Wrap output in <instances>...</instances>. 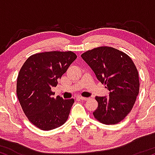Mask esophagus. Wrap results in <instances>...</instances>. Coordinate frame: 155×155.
Returning <instances> with one entry per match:
<instances>
[{"label": "esophagus", "instance_id": "obj_1", "mask_svg": "<svg viewBox=\"0 0 155 155\" xmlns=\"http://www.w3.org/2000/svg\"><path fill=\"white\" fill-rule=\"evenodd\" d=\"M78 98H79V100H81V101H87L88 100L87 97H79Z\"/></svg>", "mask_w": 155, "mask_h": 155}]
</instances>
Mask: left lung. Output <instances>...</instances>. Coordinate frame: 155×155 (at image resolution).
<instances>
[{
    "label": "left lung",
    "instance_id": "obj_1",
    "mask_svg": "<svg viewBox=\"0 0 155 155\" xmlns=\"http://www.w3.org/2000/svg\"><path fill=\"white\" fill-rule=\"evenodd\" d=\"M81 56L110 91L108 97H95L98 106L94 117L105 124L119 123L132 110L139 93V77L134 63L123 51L110 47L94 48Z\"/></svg>",
    "mask_w": 155,
    "mask_h": 155
}]
</instances>
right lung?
Here are the masks:
<instances>
[{"label": "right lung", "mask_w": 155, "mask_h": 155, "mask_svg": "<svg viewBox=\"0 0 155 155\" xmlns=\"http://www.w3.org/2000/svg\"><path fill=\"white\" fill-rule=\"evenodd\" d=\"M71 51H51L30 56L19 71L17 95L28 120L38 128L51 130L66 122L74 103L73 98H56L52 87L76 58Z\"/></svg>", "instance_id": "add662e5"}]
</instances>
